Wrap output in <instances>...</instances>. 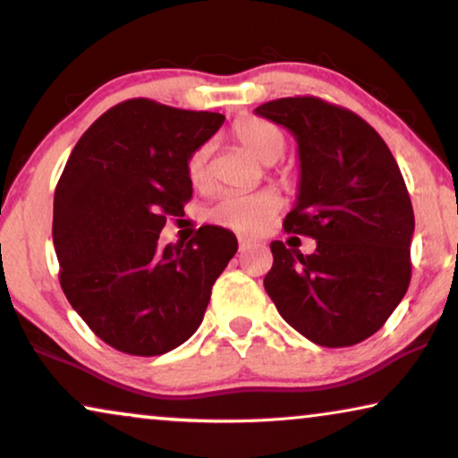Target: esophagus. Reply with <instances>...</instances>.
Returning <instances> with one entry per match:
<instances>
[{"mask_svg":"<svg viewBox=\"0 0 458 458\" xmlns=\"http://www.w3.org/2000/svg\"><path fill=\"white\" fill-rule=\"evenodd\" d=\"M254 243H256V240H252V237H240V248L242 250L254 246Z\"/></svg>","mask_w":458,"mask_h":458,"instance_id":"obj_1","label":"esophagus"}]
</instances>
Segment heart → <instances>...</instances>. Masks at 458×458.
<instances>
[{
  "instance_id": "heart-1",
  "label": "heart",
  "mask_w": 458,
  "mask_h": 458,
  "mask_svg": "<svg viewBox=\"0 0 458 458\" xmlns=\"http://www.w3.org/2000/svg\"><path fill=\"white\" fill-rule=\"evenodd\" d=\"M233 135L256 160L275 165L285 152V135L273 123L259 116H242L233 124ZM212 141H204L187 158V177L191 185L204 187L210 181ZM281 199L275 191L262 190L254 193H223L208 208L212 223L223 225L240 233H259L277 216Z\"/></svg>"
}]
</instances>
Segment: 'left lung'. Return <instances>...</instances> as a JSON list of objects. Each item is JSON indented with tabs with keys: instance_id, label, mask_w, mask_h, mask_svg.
<instances>
[{
	"instance_id": "obj_1",
	"label": "left lung",
	"mask_w": 458,
	"mask_h": 458,
	"mask_svg": "<svg viewBox=\"0 0 458 458\" xmlns=\"http://www.w3.org/2000/svg\"><path fill=\"white\" fill-rule=\"evenodd\" d=\"M256 114L298 141V198L284 229L312 254L273 242L265 290L310 342L354 346L379 327L411 284L415 215L390 148L354 112L321 98H281Z\"/></svg>"
}]
</instances>
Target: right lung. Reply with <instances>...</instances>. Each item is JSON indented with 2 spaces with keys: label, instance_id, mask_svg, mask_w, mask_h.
I'll return each mask as SVG.
<instances>
[{
  "label": "right lung",
  "instance_id": "add662e5",
  "mask_svg": "<svg viewBox=\"0 0 458 458\" xmlns=\"http://www.w3.org/2000/svg\"><path fill=\"white\" fill-rule=\"evenodd\" d=\"M223 121L127 99L85 131L55 187L62 290L93 334L124 354L158 356L190 340L237 252L235 235L216 225L185 246H158L166 218L191 198L187 158Z\"/></svg>",
  "mask_w": 458,
  "mask_h": 458
}]
</instances>
